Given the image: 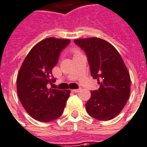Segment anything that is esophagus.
<instances>
[{"mask_svg": "<svg viewBox=\"0 0 147 147\" xmlns=\"http://www.w3.org/2000/svg\"><path fill=\"white\" fill-rule=\"evenodd\" d=\"M72 91H73L74 92H79L80 91V88H78V89H73Z\"/></svg>", "mask_w": 147, "mask_h": 147, "instance_id": "1", "label": "esophagus"}]
</instances>
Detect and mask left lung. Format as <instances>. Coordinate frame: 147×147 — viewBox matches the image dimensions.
Segmentation results:
<instances>
[{
  "instance_id": "8db88e82",
  "label": "left lung",
  "mask_w": 147,
  "mask_h": 147,
  "mask_svg": "<svg viewBox=\"0 0 147 147\" xmlns=\"http://www.w3.org/2000/svg\"><path fill=\"white\" fill-rule=\"evenodd\" d=\"M85 52L91 76L98 80V90L91 92L87 113L100 121L119 114L130 94V76L121 56L109 42L98 38L74 40Z\"/></svg>"
}]
</instances>
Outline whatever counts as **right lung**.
Instances as JSON below:
<instances>
[{
    "mask_svg": "<svg viewBox=\"0 0 147 147\" xmlns=\"http://www.w3.org/2000/svg\"><path fill=\"white\" fill-rule=\"evenodd\" d=\"M70 42L55 38L42 40L30 50L18 74L19 100L29 115L37 121L48 122L63 114L70 90L49 89L47 84L55 81L52 69Z\"/></svg>",
    "mask_w": 147,
    "mask_h": 147,
    "instance_id": "add662e5",
    "label": "right lung"
}]
</instances>
